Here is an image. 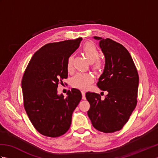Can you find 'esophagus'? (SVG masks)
I'll use <instances>...</instances> for the list:
<instances>
[{"instance_id":"obj_1","label":"esophagus","mask_w":158,"mask_h":158,"mask_svg":"<svg viewBox=\"0 0 158 158\" xmlns=\"http://www.w3.org/2000/svg\"><path fill=\"white\" fill-rule=\"evenodd\" d=\"M81 94H82V98L83 100H85V94L84 92H81Z\"/></svg>"}]
</instances>
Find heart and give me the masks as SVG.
I'll list each match as a JSON object with an SVG mask.
<instances>
[{
    "label": "heart",
    "instance_id": "b5f03b06",
    "mask_svg": "<svg viewBox=\"0 0 158 158\" xmlns=\"http://www.w3.org/2000/svg\"><path fill=\"white\" fill-rule=\"evenodd\" d=\"M82 52L86 57L87 60L89 62H94L98 58L99 52L94 44L92 43H87L83 46ZM73 56L70 55L67 59L66 68L70 71L73 68ZM94 68L96 69H100L101 67V64L100 62H96L94 64ZM94 81V77L91 74L88 73H77L72 79V85L76 88L82 90L88 89L92 83Z\"/></svg>",
    "mask_w": 158,
    "mask_h": 158
}]
</instances>
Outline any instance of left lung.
Here are the masks:
<instances>
[{"instance_id":"8db88e82","label":"left lung","mask_w":158,"mask_h":158,"mask_svg":"<svg viewBox=\"0 0 158 158\" xmlns=\"http://www.w3.org/2000/svg\"><path fill=\"white\" fill-rule=\"evenodd\" d=\"M93 38L99 41L105 58L97 85L108 94L102 100L98 94L87 92L90 104L88 115L96 130L114 132L122 128L136 106L139 74L130 53L122 45L110 39Z\"/></svg>"}]
</instances>
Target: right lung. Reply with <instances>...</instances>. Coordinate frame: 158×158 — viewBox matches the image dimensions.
<instances>
[{
  "mask_svg": "<svg viewBox=\"0 0 158 158\" xmlns=\"http://www.w3.org/2000/svg\"><path fill=\"white\" fill-rule=\"evenodd\" d=\"M82 38L48 43L32 56L22 81L23 105L35 129L41 135L58 137L71 124L72 115L81 100L79 89L58 94V83L68 77L67 59Z\"/></svg>",
  "mask_w": 158,
  "mask_h": 158,
  "instance_id": "1",
  "label": "right lung"
}]
</instances>
